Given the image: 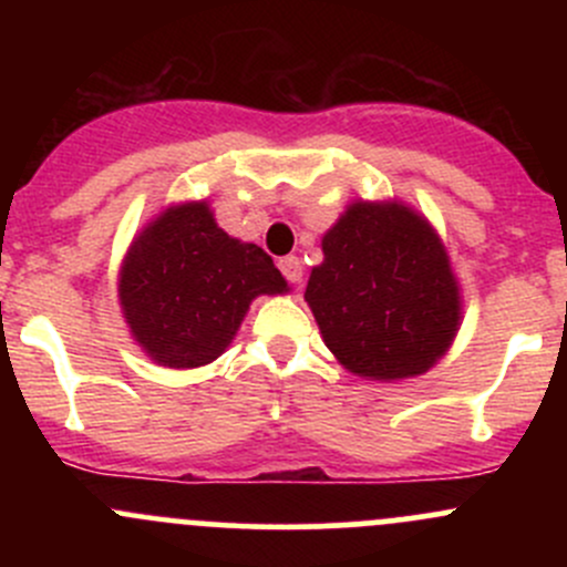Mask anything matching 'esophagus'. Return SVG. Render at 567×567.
Masks as SVG:
<instances>
[{
  "label": "esophagus",
  "mask_w": 567,
  "mask_h": 567,
  "mask_svg": "<svg viewBox=\"0 0 567 567\" xmlns=\"http://www.w3.org/2000/svg\"><path fill=\"white\" fill-rule=\"evenodd\" d=\"M279 271L285 274V279H288V282H301V274H305V266H301V260L299 257H282V260H279Z\"/></svg>",
  "instance_id": "obj_1"
}]
</instances>
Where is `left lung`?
Returning <instances> with one entry per match:
<instances>
[{
    "label": "left lung",
    "instance_id": "8db88e82",
    "mask_svg": "<svg viewBox=\"0 0 567 567\" xmlns=\"http://www.w3.org/2000/svg\"><path fill=\"white\" fill-rule=\"evenodd\" d=\"M305 301L326 348L364 381L427 373L463 320L461 285L436 227L403 199H353L320 238Z\"/></svg>",
    "mask_w": 567,
    "mask_h": 567
}]
</instances>
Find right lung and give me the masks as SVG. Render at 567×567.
I'll return each mask as SVG.
<instances>
[{
    "mask_svg": "<svg viewBox=\"0 0 567 567\" xmlns=\"http://www.w3.org/2000/svg\"><path fill=\"white\" fill-rule=\"evenodd\" d=\"M257 244L227 236L208 199L158 210L125 249L120 312L153 364L194 370L230 348L257 296L288 293Z\"/></svg>",
    "mask_w": 567,
    "mask_h": 567,
    "instance_id": "add662e5",
    "label": "right lung"
}]
</instances>
